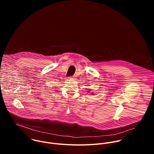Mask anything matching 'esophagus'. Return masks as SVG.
Masks as SVG:
<instances>
[{"label": "esophagus", "mask_w": 154, "mask_h": 154, "mask_svg": "<svg viewBox=\"0 0 154 154\" xmlns=\"http://www.w3.org/2000/svg\"><path fill=\"white\" fill-rule=\"evenodd\" d=\"M74 77H68V79H74Z\"/></svg>", "instance_id": "esophagus-1"}]
</instances>
